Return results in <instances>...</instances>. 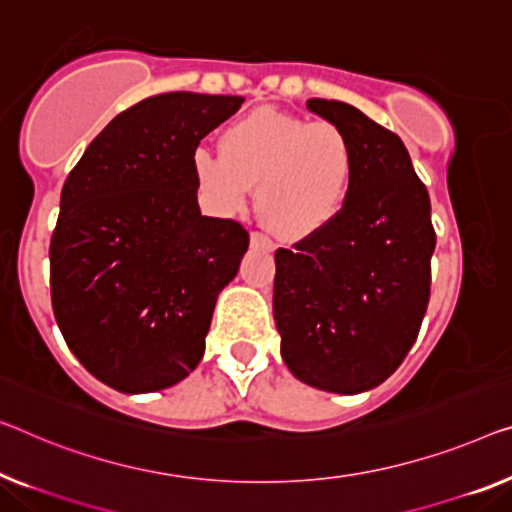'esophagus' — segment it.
<instances>
[{
    "instance_id": "1",
    "label": "esophagus",
    "mask_w": 512,
    "mask_h": 512,
    "mask_svg": "<svg viewBox=\"0 0 512 512\" xmlns=\"http://www.w3.org/2000/svg\"><path fill=\"white\" fill-rule=\"evenodd\" d=\"M250 246H253V248H264V250H273V241L266 234H262V232H253V234H250Z\"/></svg>"
}]
</instances>
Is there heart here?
Returning <instances> with one entry per match:
<instances>
[{"label":"heart","instance_id":"1","mask_svg":"<svg viewBox=\"0 0 512 512\" xmlns=\"http://www.w3.org/2000/svg\"><path fill=\"white\" fill-rule=\"evenodd\" d=\"M220 156L193 154L202 200L220 216L246 207L255 187L259 216L280 239H305L329 227L345 207L356 154L349 135L331 121H308L255 110L220 133Z\"/></svg>","mask_w":512,"mask_h":512}]
</instances>
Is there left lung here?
<instances>
[{"label": "left lung", "mask_w": 512, "mask_h": 512, "mask_svg": "<svg viewBox=\"0 0 512 512\" xmlns=\"http://www.w3.org/2000/svg\"><path fill=\"white\" fill-rule=\"evenodd\" d=\"M308 110L349 135L354 179L329 227L276 250L273 317L296 379L352 395L391 377L416 342L437 234L398 135L340 101L310 98Z\"/></svg>", "instance_id": "1"}]
</instances>
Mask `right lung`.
Wrapping results in <instances>:
<instances>
[{"label": "right lung", "instance_id": "obj_1", "mask_svg": "<svg viewBox=\"0 0 512 512\" xmlns=\"http://www.w3.org/2000/svg\"><path fill=\"white\" fill-rule=\"evenodd\" d=\"M243 96L170 91L117 114L61 188L50 239L52 310L66 345L121 393L186 379L250 236L202 216L193 154Z\"/></svg>", "mask_w": 512, "mask_h": 512}]
</instances>
